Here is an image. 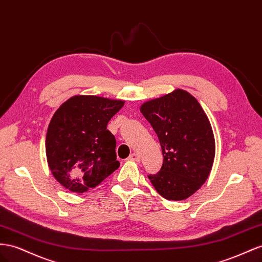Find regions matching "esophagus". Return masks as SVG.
<instances>
[{
  "instance_id": "1",
  "label": "esophagus",
  "mask_w": 262,
  "mask_h": 262,
  "mask_svg": "<svg viewBox=\"0 0 262 262\" xmlns=\"http://www.w3.org/2000/svg\"><path fill=\"white\" fill-rule=\"evenodd\" d=\"M129 161H134V162H139L140 161V157L137 153H132L130 154V157L128 158Z\"/></svg>"
}]
</instances>
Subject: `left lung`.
Here are the masks:
<instances>
[{
	"label": "left lung",
	"mask_w": 262,
	"mask_h": 262,
	"mask_svg": "<svg viewBox=\"0 0 262 262\" xmlns=\"http://www.w3.org/2000/svg\"><path fill=\"white\" fill-rule=\"evenodd\" d=\"M160 140L163 165L148 175L168 201H184L208 179L215 159V138L202 105L186 90L152 99L140 107Z\"/></svg>",
	"instance_id": "obj_1"
}]
</instances>
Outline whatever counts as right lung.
I'll use <instances>...</instances> for the list:
<instances>
[{"instance_id":"1","label":"right lung","mask_w":262,"mask_h":262,"mask_svg":"<svg viewBox=\"0 0 262 262\" xmlns=\"http://www.w3.org/2000/svg\"><path fill=\"white\" fill-rule=\"evenodd\" d=\"M123 104L117 99L77 95L56 110L45 148L49 169L61 186L84 193L120 166L116 139L107 124Z\"/></svg>"}]
</instances>
